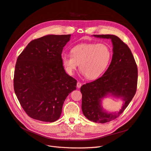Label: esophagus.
I'll use <instances>...</instances> for the list:
<instances>
[{
	"label": "esophagus",
	"mask_w": 151,
	"mask_h": 151,
	"mask_svg": "<svg viewBox=\"0 0 151 151\" xmlns=\"http://www.w3.org/2000/svg\"><path fill=\"white\" fill-rule=\"evenodd\" d=\"M81 86H82V83H81V82H78L77 83V87L78 88H81Z\"/></svg>",
	"instance_id": "34e87169"
}]
</instances>
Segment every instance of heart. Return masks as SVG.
Here are the masks:
<instances>
[{"label": "heart", "instance_id": "b5f03b06", "mask_svg": "<svg viewBox=\"0 0 151 151\" xmlns=\"http://www.w3.org/2000/svg\"><path fill=\"white\" fill-rule=\"evenodd\" d=\"M71 55L63 54L61 60L67 73L73 74L77 67L88 79H95L101 76L108 66L112 52L104 44L83 43L74 46L70 50Z\"/></svg>", "mask_w": 151, "mask_h": 151}]
</instances>
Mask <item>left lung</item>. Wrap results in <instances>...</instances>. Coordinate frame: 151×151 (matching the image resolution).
Returning a JSON list of instances; mask_svg holds the SVG:
<instances>
[{"mask_svg":"<svg viewBox=\"0 0 151 151\" xmlns=\"http://www.w3.org/2000/svg\"><path fill=\"white\" fill-rule=\"evenodd\" d=\"M93 35L111 39L112 59L101 77L81 87L82 110L89 120L104 124L119 117L131 102L137 89L138 68L130 49L119 37L109 34ZM109 94L123 98L124 105L119 112L109 113L102 109L101 99Z\"/></svg>","mask_w":151,"mask_h":151,"instance_id":"1","label":"left lung"}]
</instances>
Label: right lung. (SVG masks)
Returning <instances> with one entry per match:
<instances>
[{"label":"right lung","mask_w":151,"mask_h":151,"mask_svg":"<svg viewBox=\"0 0 151 151\" xmlns=\"http://www.w3.org/2000/svg\"><path fill=\"white\" fill-rule=\"evenodd\" d=\"M69 35H48L29 43L18 56L13 87L18 101L32 119L58 120L63 103L76 89L77 81L67 74L61 60Z\"/></svg>","instance_id":"right-lung-1"}]
</instances>
